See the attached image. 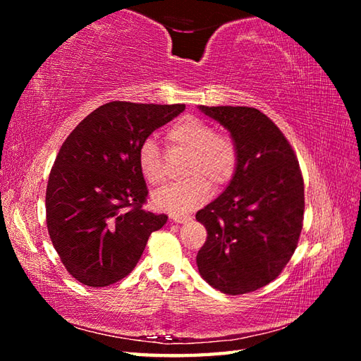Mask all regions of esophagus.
<instances>
[{
  "label": "esophagus",
  "instance_id": "34e87169",
  "mask_svg": "<svg viewBox=\"0 0 361 361\" xmlns=\"http://www.w3.org/2000/svg\"><path fill=\"white\" fill-rule=\"evenodd\" d=\"M171 219L176 221V224H186V221L190 220L189 216H178V214H173V216H171Z\"/></svg>",
  "mask_w": 361,
  "mask_h": 361
}]
</instances>
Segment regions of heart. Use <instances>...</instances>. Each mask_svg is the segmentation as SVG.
Returning <instances> with one entry per match:
<instances>
[{
    "label": "heart",
    "mask_w": 361,
    "mask_h": 361,
    "mask_svg": "<svg viewBox=\"0 0 361 361\" xmlns=\"http://www.w3.org/2000/svg\"><path fill=\"white\" fill-rule=\"evenodd\" d=\"M167 140L173 147L189 153L185 175L190 178L161 188L153 194V203L171 212H188L202 206L211 194V186L228 185L239 163V150L231 136L217 133L209 122L183 118L169 128ZM137 166L149 185H161L166 169L153 140H145L137 149Z\"/></svg>",
    "instance_id": "b5f03b06"
}]
</instances>
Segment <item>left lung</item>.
Wrapping results in <instances>:
<instances>
[{
	"instance_id": "8db88e82",
	"label": "left lung",
	"mask_w": 361,
	"mask_h": 361,
	"mask_svg": "<svg viewBox=\"0 0 361 361\" xmlns=\"http://www.w3.org/2000/svg\"><path fill=\"white\" fill-rule=\"evenodd\" d=\"M198 109L231 133L239 163L224 192L197 212L208 231L197 267L221 293H250L278 278L298 247L304 219L301 169L286 136L257 109Z\"/></svg>"
}]
</instances>
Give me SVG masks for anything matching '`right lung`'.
<instances>
[{
  "instance_id": "right-lung-1",
  "label": "right lung",
  "mask_w": 361,
  "mask_h": 361,
  "mask_svg": "<svg viewBox=\"0 0 361 361\" xmlns=\"http://www.w3.org/2000/svg\"><path fill=\"white\" fill-rule=\"evenodd\" d=\"M186 106L114 101L66 137L46 188V225L74 279L106 287L133 270L167 216L145 211L147 185L137 149Z\"/></svg>"
}]
</instances>
